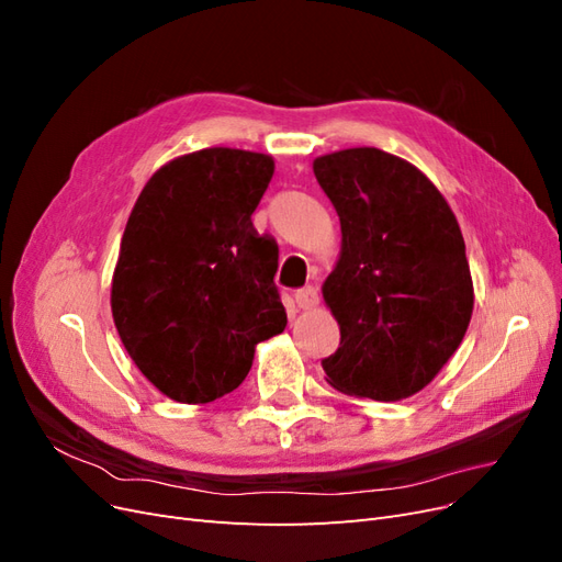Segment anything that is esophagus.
<instances>
[{
  "label": "esophagus",
  "instance_id": "34e87169",
  "mask_svg": "<svg viewBox=\"0 0 562 562\" xmlns=\"http://www.w3.org/2000/svg\"><path fill=\"white\" fill-rule=\"evenodd\" d=\"M316 302H318V293L314 285H304L300 291H295V304L300 310H312L316 307Z\"/></svg>",
  "mask_w": 562,
  "mask_h": 562
}]
</instances>
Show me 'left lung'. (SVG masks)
Instances as JSON below:
<instances>
[{
  "label": "left lung",
  "instance_id": "left-lung-1",
  "mask_svg": "<svg viewBox=\"0 0 562 562\" xmlns=\"http://www.w3.org/2000/svg\"><path fill=\"white\" fill-rule=\"evenodd\" d=\"M314 176L342 227L323 283L339 347L323 372L349 396H413L462 345L473 312L457 217L427 176L375 147L318 157Z\"/></svg>",
  "mask_w": 562,
  "mask_h": 562
}]
</instances>
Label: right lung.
I'll use <instances>...</instances> for the list:
<instances>
[{"label":"right lung","mask_w":562,"mask_h":562,"mask_svg":"<svg viewBox=\"0 0 562 562\" xmlns=\"http://www.w3.org/2000/svg\"><path fill=\"white\" fill-rule=\"evenodd\" d=\"M271 176L267 155L211 147L159 168L135 201L112 316L135 366L168 398L229 394L255 345L285 328L279 246L250 220Z\"/></svg>","instance_id":"1"}]
</instances>
